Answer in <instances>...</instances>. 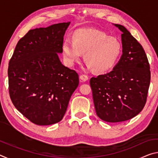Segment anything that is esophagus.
<instances>
[{"label": "esophagus", "mask_w": 158, "mask_h": 158, "mask_svg": "<svg viewBox=\"0 0 158 158\" xmlns=\"http://www.w3.org/2000/svg\"><path fill=\"white\" fill-rule=\"evenodd\" d=\"M79 79H81L82 81H86L87 80L89 79V77H88L87 75H85V74H80Z\"/></svg>", "instance_id": "obj_1"}]
</instances>
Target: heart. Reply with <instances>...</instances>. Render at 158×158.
Returning <instances> with one entry per match:
<instances>
[{
	"instance_id": "1",
	"label": "heart",
	"mask_w": 158,
	"mask_h": 158,
	"mask_svg": "<svg viewBox=\"0 0 158 158\" xmlns=\"http://www.w3.org/2000/svg\"><path fill=\"white\" fill-rule=\"evenodd\" d=\"M63 58L68 65H73L81 57L89 68L105 73L114 68L122 53V44L114 37L102 31L81 28L74 31L72 40L67 38L62 45Z\"/></svg>"
}]
</instances>
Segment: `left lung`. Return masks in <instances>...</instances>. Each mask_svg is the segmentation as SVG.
Here are the masks:
<instances>
[{"label": "left lung", "mask_w": 158, "mask_h": 158, "mask_svg": "<svg viewBox=\"0 0 158 158\" xmlns=\"http://www.w3.org/2000/svg\"><path fill=\"white\" fill-rule=\"evenodd\" d=\"M123 54L113 70L92 77L90 85L98 116L109 123L127 121L145 106L151 81L148 58L143 47L123 26Z\"/></svg>", "instance_id": "1"}]
</instances>
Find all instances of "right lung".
Here are the masks:
<instances>
[{
	"label": "right lung",
	"instance_id": "add662e5",
	"mask_svg": "<svg viewBox=\"0 0 158 158\" xmlns=\"http://www.w3.org/2000/svg\"><path fill=\"white\" fill-rule=\"evenodd\" d=\"M70 22L29 31L19 40L9 62V93L17 110L33 123L60 121L79 75L60 62L63 37Z\"/></svg>",
	"mask_w": 158,
	"mask_h": 158
}]
</instances>
